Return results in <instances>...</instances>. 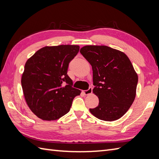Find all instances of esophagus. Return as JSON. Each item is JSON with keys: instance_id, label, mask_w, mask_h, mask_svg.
Here are the masks:
<instances>
[{"instance_id": "obj_1", "label": "esophagus", "mask_w": 159, "mask_h": 159, "mask_svg": "<svg viewBox=\"0 0 159 159\" xmlns=\"http://www.w3.org/2000/svg\"><path fill=\"white\" fill-rule=\"evenodd\" d=\"M92 87H89V88L87 89V90H85V91H83V93L85 95L87 96V95H89V94H91L92 93Z\"/></svg>"}]
</instances>
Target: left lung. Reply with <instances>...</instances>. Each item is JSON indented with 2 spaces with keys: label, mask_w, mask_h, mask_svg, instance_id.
<instances>
[{
  "label": "left lung",
  "mask_w": 159,
  "mask_h": 159,
  "mask_svg": "<svg viewBox=\"0 0 159 159\" xmlns=\"http://www.w3.org/2000/svg\"><path fill=\"white\" fill-rule=\"evenodd\" d=\"M80 52L92 67L93 93L98 106L91 113L104 121L120 119L136 96L138 76L126 54L107 46H85Z\"/></svg>",
  "instance_id": "1"
}]
</instances>
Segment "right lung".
<instances>
[{"label": "right lung", "mask_w": 159, "mask_h": 159, "mask_svg": "<svg viewBox=\"0 0 159 159\" xmlns=\"http://www.w3.org/2000/svg\"><path fill=\"white\" fill-rule=\"evenodd\" d=\"M77 45L45 46L26 61L21 84L26 104L40 119L56 120L70 110L80 90L72 87L67 74L70 62L79 51Z\"/></svg>", "instance_id": "1"}]
</instances>
